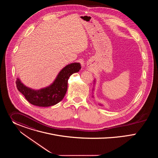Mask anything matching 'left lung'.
<instances>
[{
	"label": "left lung",
	"mask_w": 158,
	"mask_h": 158,
	"mask_svg": "<svg viewBox=\"0 0 158 158\" xmlns=\"http://www.w3.org/2000/svg\"><path fill=\"white\" fill-rule=\"evenodd\" d=\"M95 85H96V79H94V87H93V98H94V96H93L94 92H93V91H94V87H95ZM99 105L101 106H103V105L101 104H99Z\"/></svg>",
	"instance_id": "8db88e82"
}]
</instances>
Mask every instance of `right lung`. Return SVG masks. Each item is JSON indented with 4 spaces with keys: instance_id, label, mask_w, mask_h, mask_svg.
Listing matches in <instances>:
<instances>
[{
    "instance_id": "obj_1",
    "label": "right lung",
    "mask_w": 158,
    "mask_h": 158,
    "mask_svg": "<svg viewBox=\"0 0 158 158\" xmlns=\"http://www.w3.org/2000/svg\"><path fill=\"white\" fill-rule=\"evenodd\" d=\"M81 69L79 62L67 64L60 70L54 81L49 85L34 89L22 83L17 78L16 85L18 91L23 94L32 104L39 107H49L61 101L67 92V81L74 73H78Z\"/></svg>"
}]
</instances>
